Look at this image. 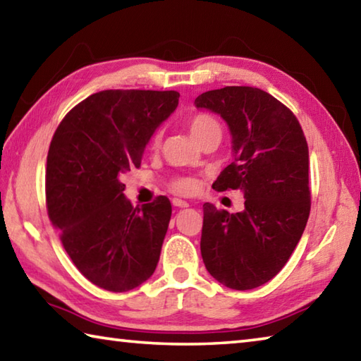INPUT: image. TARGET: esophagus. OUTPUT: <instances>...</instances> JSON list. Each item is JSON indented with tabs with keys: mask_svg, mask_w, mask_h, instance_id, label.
I'll list each match as a JSON object with an SVG mask.
<instances>
[{
	"mask_svg": "<svg viewBox=\"0 0 361 361\" xmlns=\"http://www.w3.org/2000/svg\"><path fill=\"white\" fill-rule=\"evenodd\" d=\"M172 204H173L175 207H180V209H185V207L189 205V204L186 202V200H181V199H173Z\"/></svg>",
	"mask_w": 361,
	"mask_h": 361,
	"instance_id": "esophagus-1",
	"label": "esophagus"
}]
</instances>
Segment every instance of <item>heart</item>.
<instances>
[{
    "mask_svg": "<svg viewBox=\"0 0 361 361\" xmlns=\"http://www.w3.org/2000/svg\"><path fill=\"white\" fill-rule=\"evenodd\" d=\"M189 130H191L195 142L199 143L200 140L212 135V133H221V124H219V121L215 118V116L202 113V114L194 116L191 119V122H189ZM157 140H159V135L156 133V135L152 137V145H156ZM170 186H172L173 191L178 194H191L195 191V181L192 178H188V176L175 178Z\"/></svg>",
    "mask_w": 361,
    "mask_h": 361,
    "instance_id": "b5f03b06",
    "label": "heart"
}]
</instances>
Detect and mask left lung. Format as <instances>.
I'll return each mask as SVG.
<instances>
[{"label": "left lung", "instance_id": "8db88e82", "mask_svg": "<svg viewBox=\"0 0 361 361\" xmlns=\"http://www.w3.org/2000/svg\"><path fill=\"white\" fill-rule=\"evenodd\" d=\"M195 106L228 122L234 162L215 191L240 189L245 210L204 204L200 253L213 279L252 290L282 271L310 213L309 148L301 124L276 97L250 85H226L195 99Z\"/></svg>", "mask_w": 361, "mask_h": 361}]
</instances>
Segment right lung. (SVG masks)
<instances>
[{"instance_id":"add662e5","label":"right lung","mask_w":361,"mask_h":361,"mask_svg":"<svg viewBox=\"0 0 361 361\" xmlns=\"http://www.w3.org/2000/svg\"><path fill=\"white\" fill-rule=\"evenodd\" d=\"M176 90H102L71 109L47 152L46 207L65 252L103 290L137 288L156 271L172 216L166 195L132 207L122 176L138 169Z\"/></svg>"}]
</instances>
